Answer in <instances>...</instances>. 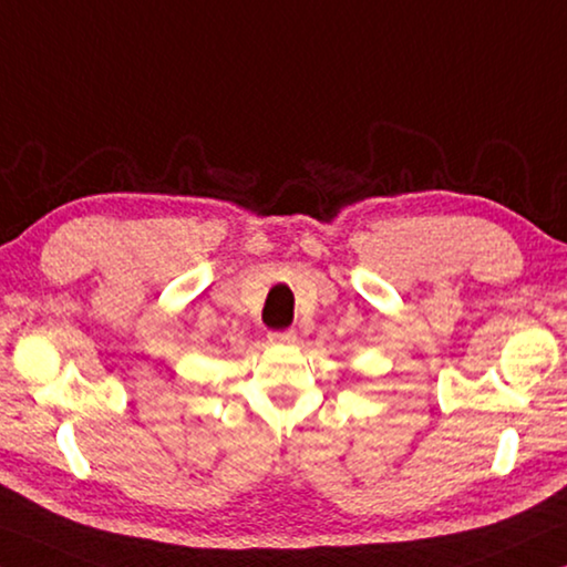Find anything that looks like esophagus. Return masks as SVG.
Instances as JSON below:
<instances>
[{
    "instance_id": "34e87169",
    "label": "esophagus",
    "mask_w": 567,
    "mask_h": 567,
    "mask_svg": "<svg viewBox=\"0 0 567 567\" xmlns=\"http://www.w3.org/2000/svg\"><path fill=\"white\" fill-rule=\"evenodd\" d=\"M267 340L272 344H292L297 340V332L295 330H275L267 334Z\"/></svg>"
}]
</instances>
